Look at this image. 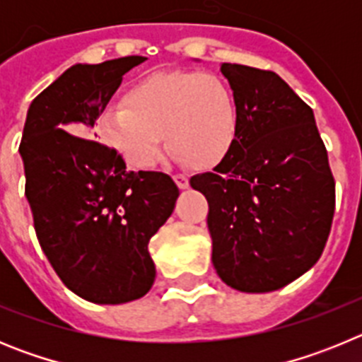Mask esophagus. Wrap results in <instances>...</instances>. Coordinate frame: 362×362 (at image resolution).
<instances>
[{
  "mask_svg": "<svg viewBox=\"0 0 362 362\" xmlns=\"http://www.w3.org/2000/svg\"><path fill=\"white\" fill-rule=\"evenodd\" d=\"M174 181H175V185L181 188V190L188 188V185H190V181H188V175H185V174H175Z\"/></svg>",
  "mask_w": 362,
  "mask_h": 362,
  "instance_id": "esophagus-1",
  "label": "esophagus"
}]
</instances>
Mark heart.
Listing matches in <instances>:
<instances>
[{"label": "heart", "instance_id": "heart-1", "mask_svg": "<svg viewBox=\"0 0 362 362\" xmlns=\"http://www.w3.org/2000/svg\"><path fill=\"white\" fill-rule=\"evenodd\" d=\"M124 104L99 112L95 132L134 168L153 165L163 134L172 156L196 168L221 163L238 141V94L214 74H150L130 86Z\"/></svg>", "mask_w": 362, "mask_h": 362}]
</instances>
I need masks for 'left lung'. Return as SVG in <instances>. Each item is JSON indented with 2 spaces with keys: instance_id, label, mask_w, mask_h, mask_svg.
<instances>
[{
  "instance_id": "obj_1",
  "label": "left lung",
  "mask_w": 362,
  "mask_h": 362,
  "mask_svg": "<svg viewBox=\"0 0 362 362\" xmlns=\"http://www.w3.org/2000/svg\"><path fill=\"white\" fill-rule=\"evenodd\" d=\"M221 72L241 107L238 141L190 185L209 201L217 276L239 292H274L321 257L335 181L313 110L286 81L235 63Z\"/></svg>"
}]
</instances>
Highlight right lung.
<instances>
[{
    "label": "right lung",
    "instance_id": "obj_1",
    "mask_svg": "<svg viewBox=\"0 0 362 362\" xmlns=\"http://www.w3.org/2000/svg\"><path fill=\"white\" fill-rule=\"evenodd\" d=\"M145 59L70 66L30 103L19 145L37 241L66 288L98 305L152 288L148 241L179 197L170 175L129 172L119 153L92 141L99 112Z\"/></svg>",
    "mask_w": 362,
    "mask_h": 362
}]
</instances>
